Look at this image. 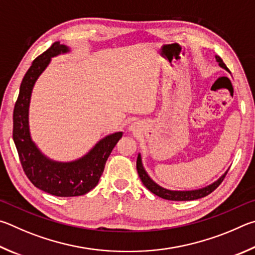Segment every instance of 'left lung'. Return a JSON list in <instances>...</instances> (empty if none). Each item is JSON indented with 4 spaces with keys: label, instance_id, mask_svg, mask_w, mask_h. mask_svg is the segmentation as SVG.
Instances as JSON below:
<instances>
[{
    "label": "left lung",
    "instance_id": "8db88e82",
    "mask_svg": "<svg viewBox=\"0 0 255 255\" xmlns=\"http://www.w3.org/2000/svg\"><path fill=\"white\" fill-rule=\"evenodd\" d=\"M216 61L218 62V65H220L222 68H224L225 70L230 71L229 68L226 67V65L223 62L222 58L220 56H216ZM136 170H137V173H139L141 181L143 182V185L151 191V193H153L154 195H157V196H159V197H161L163 199L176 200V202H181V200H195V199H199V198L205 197V196L211 194L212 191L215 190L217 187L222 184V181L224 180V178L227 173V171H226L224 175L220 178V179L216 180L215 182H213V184H211V185L204 187V188L196 189V190L178 191V190H169V189L163 188V187H161V186H159L158 184H155V182L151 179L148 173H146V171L144 170L143 164H142V159H141L140 153H139V155H137V159H136Z\"/></svg>",
    "mask_w": 255,
    "mask_h": 255
}]
</instances>
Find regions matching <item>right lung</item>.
<instances>
[{"instance_id": "obj_1", "label": "right lung", "mask_w": 255, "mask_h": 255, "mask_svg": "<svg viewBox=\"0 0 255 255\" xmlns=\"http://www.w3.org/2000/svg\"><path fill=\"white\" fill-rule=\"evenodd\" d=\"M68 51V47L57 41L35 58L22 79L13 111V141L24 173L37 188L58 197L82 196L96 187L107 158L123 134L122 132H116L105 136L87 154L71 162L50 160L40 152L31 140L29 105L35 80L47 68L52 57Z\"/></svg>"}]
</instances>
